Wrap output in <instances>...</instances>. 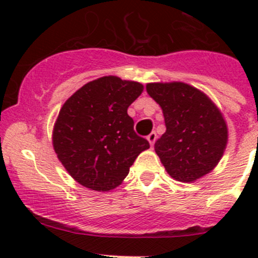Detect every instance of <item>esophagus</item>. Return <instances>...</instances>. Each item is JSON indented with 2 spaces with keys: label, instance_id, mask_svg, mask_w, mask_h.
I'll list each match as a JSON object with an SVG mask.
<instances>
[{
  "label": "esophagus",
  "instance_id": "1",
  "mask_svg": "<svg viewBox=\"0 0 258 258\" xmlns=\"http://www.w3.org/2000/svg\"><path fill=\"white\" fill-rule=\"evenodd\" d=\"M156 139H157V135H156V132H151V134L147 136V140H148V142H150L151 147H152L153 144H155Z\"/></svg>",
  "mask_w": 258,
  "mask_h": 258
}]
</instances>
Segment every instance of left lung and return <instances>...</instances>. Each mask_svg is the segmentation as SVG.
Segmentation results:
<instances>
[{"label": "left lung", "mask_w": 258, "mask_h": 258, "mask_svg": "<svg viewBox=\"0 0 258 258\" xmlns=\"http://www.w3.org/2000/svg\"><path fill=\"white\" fill-rule=\"evenodd\" d=\"M147 93L161 106L166 132L155 151L172 178L194 182L220 162L227 145V124L215 103L183 82L147 83Z\"/></svg>", "instance_id": "1"}]
</instances>
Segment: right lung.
<instances>
[{
  "label": "right lung",
  "mask_w": 258,
  "mask_h": 258,
  "mask_svg": "<svg viewBox=\"0 0 258 258\" xmlns=\"http://www.w3.org/2000/svg\"><path fill=\"white\" fill-rule=\"evenodd\" d=\"M144 91L135 81L105 76L86 83L62 106L52 134L54 152L67 172L93 191L122 183L142 151L128 106Z\"/></svg>",
  "instance_id": "right-lung-1"
}]
</instances>
